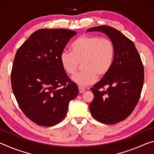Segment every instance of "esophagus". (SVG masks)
<instances>
[{
	"mask_svg": "<svg viewBox=\"0 0 154 154\" xmlns=\"http://www.w3.org/2000/svg\"><path fill=\"white\" fill-rule=\"evenodd\" d=\"M85 89L83 88H82V87H81V86H79V93H83V92H85Z\"/></svg>",
	"mask_w": 154,
	"mask_h": 154,
	"instance_id": "1",
	"label": "esophagus"
}]
</instances>
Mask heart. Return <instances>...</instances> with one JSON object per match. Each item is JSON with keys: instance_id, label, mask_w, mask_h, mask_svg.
Returning a JSON list of instances; mask_svg holds the SVG:
<instances>
[{"instance_id": "1", "label": "heart", "mask_w": 154, "mask_h": 154, "mask_svg": "<svg viewBox=\"0 0 154 154\" xmlns=\"http://www.w3.org/2000/svg\"><path fill=\"white\" fill-rule=\"evenodd\" d=\"M71 52L62 51L60 61L68 75H73L82 62V70L72 77L81 86H86L110 71L115 58V46L110 39L98 36H82L71 46Z\"/></svg>"}]
</instances>
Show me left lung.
Here are the masks:
<instances>
[{
    "mask_svg": "<svg viewBox=\"0 0 154 154\" xmlns=\"http://www.w3.org/2000/svg\"><path fill=\"white\" fill-rule=\"evenodd\" d=\"M88 32L106 34L115 46L110 71L90 88L94 95L90 104L92 116L106 124H114L128 117L136 107L144 82V68L132 41L107 26L90 28Z\"/></svg>",
    "mask_w": 154,
    "mask_h": 154,
    "instance_id": "8db88e82",
    "label": "left lung"
}]
</instances>
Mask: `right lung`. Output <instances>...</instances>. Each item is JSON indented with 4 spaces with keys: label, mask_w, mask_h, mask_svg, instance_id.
Segmentation results:
<instances>
[{
    "label": "right lung",
    "mask_w": 154,
    "mask_h": 154,
    "mask_svg": "<svg viewBox=\"0 0 154 154\" xmlns=\"http://www.w3.org/2000/svg\"><path fill=\"white\" fill-rule=\"evenodd\" d=\"M77 32L40 29L21 45L13 63L11 82L19 106L35 124L52 126L64 118L79 89L62 68L60 56Z\"/></svg>",
    "instance_id": "obj_1"
}]
</instances>
